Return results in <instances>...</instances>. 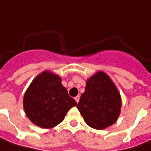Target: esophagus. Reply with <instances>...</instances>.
I'll list each match as a JSON object with an SVG mask.
<instances>
[{
  "instance_id": "obj_1",
  "label": "esophagus",
  "mask_w": 151,
  "mask_h": 151,
  "mask_svg": "<svg viewBox=\"0 0 151 151\" xmlns=\"http://www.w3.org/2000/svg\"><path fill=\"white\" fill-rule=\"evenodd\" d=\"M79 99H80V97L79 96H76L75 98H74V99H75V101L77 102V103H78V101H79Z\"/></svg>"
}]
</instances>
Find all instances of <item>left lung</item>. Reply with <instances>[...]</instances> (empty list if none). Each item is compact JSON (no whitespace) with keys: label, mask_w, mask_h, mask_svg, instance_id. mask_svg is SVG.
Instances as JSON below:
<instances>
[{"label":"left lung","mask_w":151,"mask_h":151,"mask_svg":"<svg viewBox=\"0 0 151 151\" xmlns=\"http://www.w3.org/2000/svg\"><path fill=\"white\" fill-rule=\"evenodd\" d=\"M77 108L88 125L104 129L116 122L120 114L121 97L110 78L99 71L87 80L85 91Z\"/></svg>","instance_id":"obj_1"}]
</instances>
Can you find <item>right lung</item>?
Wrapping results in <instances>:
<instances>
[{
	"mask_svg": "<svg viewBox=\"0 0 151 151\" xmlns=\"http://www.w3.org/2000/svg\"><path fill=\"white\" fill-rule=\"evenodd\" d=\"M76 104L62 84L61 78L49 71H44L35 78L23 98L27 116L34 124L43 129L58 125Z\"/></svg>",
	"mask_w": 151,
	"mask_h": 151,
	"instance_id": "obj_1",
	"label": "right lung"
}]
</instances>
